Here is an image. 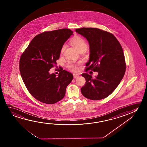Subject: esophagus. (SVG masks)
<instances>
[{
	"label": "esophagus",
	"instance_id": "obj_1",
	"mask_svg": "<svg viewBox=\"0 0 147 147\" xmlns=\"http://www.w3.org/2000/svg\"><path fill=\"white\" fill-rule=\"evenodd\" d=\"M78 76H79V75L77 74H73V77L74 78H76L77 77H78Z\"/></svg>",
	"mask_w": 147,
	"mask_h": 147
}]
</instances>
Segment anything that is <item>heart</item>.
<instances>
[{"mask_svg": "<svg viewBox=\"0 0 147 147\" xmlns=\"http://www.w3.org/2000/svg\"><path fill=\"white\" fill-rule=\"evenodd\" d=\"M70 42L72 45L78 51V52L80 51L85 50L87 49V44L86 41L82 37L79 35H75L71 39ZM65 46L63 45L61 48L60 53H63L65 50ZM68 67L70 70L72 71L77 70V67H76V65L72 63H69Z\"/></svg>", "mask_w": 147, "mask_h": 147, "instance_id": "1", "label": "heart"}]
</instances>
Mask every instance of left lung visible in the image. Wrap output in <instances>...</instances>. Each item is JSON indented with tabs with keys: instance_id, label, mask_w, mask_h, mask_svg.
Returning a JSON list of instances; mask_svg holds the SVG:
<instances>
[{
	"instance_id": "obj_1",
	"label": "left lung",
	"mask_w": 147,
	"mask_h": 147,
	"mask_svg": "<svg viewBox=\"0 0 147 147\" xmlns=\"http://www.w3.org/2000/svg\"><path fill=\"white\" fill-rule=\"evenodd\" d=\"M75 31L89 41L90 54L86 72L92 70L98 73L95 78L88 73L82 74L86 81L81 88L82 94L94 100L105 98L115 90L125 73L123 48L108 32L93 28H82Z\"/></svg>"
}]
</instances>
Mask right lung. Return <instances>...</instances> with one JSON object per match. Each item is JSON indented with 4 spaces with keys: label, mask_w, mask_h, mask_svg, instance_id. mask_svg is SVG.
<instances>
[{
    "label": "right lung",
    "mask_w": 147,
    "mask_h": 147,
    "mask_svg": "<svg viewBox=\"0 0 147 147\" xmlns=\"http://www.w3.org/2000/svg\"><path fill=\"white\" fill-rule=\"evenodd\" d=\"M73 32L68 29L44 32L32 40L20 56V70L28 91L45 104H53L64 97L72 82V73L61 67L58 76L49 73L59 58L60 50Z\"/></svg>",
    "instance_id": "obj_1"
}]
</instances>
